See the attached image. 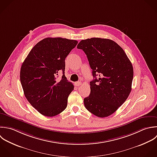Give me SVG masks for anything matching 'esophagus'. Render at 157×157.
<instances>
[{"label": "esophagus", "mask_w": 157, "mask_h": 157, "mask_svg": "<svg viewBox=\"0 0 157 157\" xmlns=\"http://www.w3.org/2000/svg\"><path fill=\"white\" fill-rule=\"evenodd\" d=\"M81 82H80V81H78V82H75V86H76V87H78V86H80L81 85Z\"/></svg>", "instance_id": "esophagus-1"}]
</instances>
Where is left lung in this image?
I'll use <instances>...</instances> for the list:
<instances>
[{
  "label": "left lung",
  "mask_w": 157,
  "mask_h": 157,
  "mask_svg": "<svg viewBox=\"0 0 157 157\" xmlns=\"http://www.w3.org/2000/svg\"><path fill=\"white\" fill-rule=\"evenodd\" d=\"M77 48L86 54L94 78L90 82V94L84 99V106L98 117H108L117 110L131 92L133 65L124 49L109 39L82 40Z\"/></svg>",
  "instance_id": "8db88e82"
}]
</instances>
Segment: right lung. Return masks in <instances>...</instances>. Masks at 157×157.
Listing matches in <instances>:
<instances>
[{"mask_svg":"<svg viewBox=\"0 0 157 157\" xmlns=\"http://www.w3.org/2000/svg\"><path fill=\"white\" fill-rule=\"evenodd\" d=\"M77 44L76 40L60 37L44 38L34 46L21 65L20 80L24 95L44 116H55L67 108L74 86L65 76V60ZM60 71L63 75L57 80Z\"/></svg>","mask_w":157,"mask_h":157,"instance_id":"add662e5","label":"right lung"}]
</instances>
